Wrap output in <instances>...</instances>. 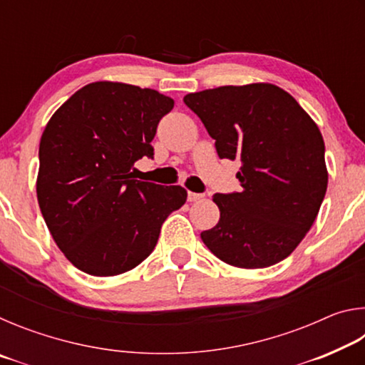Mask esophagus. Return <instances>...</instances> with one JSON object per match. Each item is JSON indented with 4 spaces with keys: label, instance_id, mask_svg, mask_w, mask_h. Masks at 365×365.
<instances>
[{
    "label": "esophagus",
    "instance_id": "34e87169",
    "mask_svg": "<svg viewBox=\"0 0 365 365\" xmlns=\"http://www.w3.org/2000/svg\"><path fill=\"white\" fill-rule=\"evenodd\" d=\"M202 196H205V195H202V193H193V191H188V201H190V202H193V201L201 200Z\"/></svg>",
    "mask_w": 365,
    "mask_h": 365
}]
</instances>
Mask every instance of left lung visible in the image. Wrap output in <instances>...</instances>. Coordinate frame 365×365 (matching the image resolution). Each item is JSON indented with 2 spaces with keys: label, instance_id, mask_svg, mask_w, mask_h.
<instances>
[{
  "label": "left lung",
  "instance_id": "obj_1",
  "mask_svg": "<svg viewBox=\"0 0 365 365\" xmlns=\"http://www.w3.org/2000/svg\"><path fill=\"white\" fill-rule=\"evenodd\" d=\"M215 140L220 159H238L242 190L215 193L219 224L201 232L214 256L261 269L296 250L322 205L329 174L319 127L270 83L219 86L183 98Z\"/></svg>",
  "mask_w": 365,
  "mask_h": 365
}]
</instances>
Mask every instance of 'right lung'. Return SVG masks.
Here are the masks:
<instances>
[{"instance_id": "obj_1", "label": "right lung", "mask_w": 365, "mask_h": 365, "mask_svg": "<svg viewBox=\"0 0 365 365\" xmlns=\"http://www.w3.org/2000/svg\"><path fill=\"white\" fill-rule=\"evenodd\" d=\"M174 100L151 88L96 82L73 93L40 141L36 196L64 256L85 274L113 277L151 255L168 215L187 201L178 185L135 180L133 164Z\"/></svg>"}]
</instances>
